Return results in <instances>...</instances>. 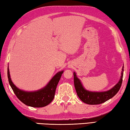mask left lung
<instances>
[{"mask_svg":"<svg viewBox=\"0 0 130 130\" xmlns=\"http://www.w3.org/2000/svg\"><path fill=\"white\" fill-rule=\"evenodd\" d=\"M123 67L122 71H123ZM122 72L120 79L119 82L110 90L104 92H92L89 91L84 88L80 80L76 77V74L74 72V86L77 93L78 96L84 103L90 105H97L104 103L115 95L120 90L123 82V73Z\"/></svg>","mask_w":130,"mask_h":130,"instance_id":"obj_1","label":"left lung"}]
</instances>
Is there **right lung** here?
<instances>
[{"instance_id":"right-lung-1","label":"right lung","mask_w":130,"mask_h":130,"mask_svg":"<svg viewBox=\"0 0 130 130\" xmlns=\"http://www.w3.org/2000/svg\"><path fill=\"white\" fill-rule=\"evenodd\" d=\"M63 73V71L57 73L43 89L33 92H28L21 90L15 86L10 78L8 67L7 69L8 82L17 98L25 105L35 108L45 107L52 102L54 99L56 86Z\"/></svg>"}]
</instances>
